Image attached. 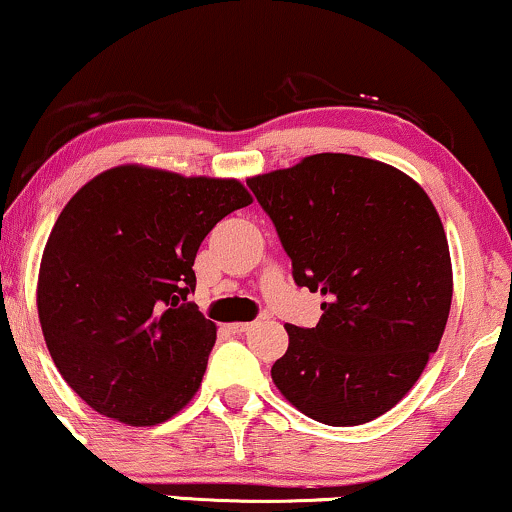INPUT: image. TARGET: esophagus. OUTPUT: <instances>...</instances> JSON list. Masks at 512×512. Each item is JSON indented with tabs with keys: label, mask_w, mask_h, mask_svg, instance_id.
Returning <instances> with one entry per match:
<instances>
[{
	"label": "esophagus",
	"mask_w": 512,
	"mask_h": 512,
	"mask_svg": "<svg viewBox=\"0 0 512 512\" xmlns=\"http://www.w3.org/2000/svg\"><path fill=\"white\" fill-rule=\"evenodd\" d=\"M251 326L254 324H249V321H235V324H228V331L230 333H247Z\"/></svg>",
	"instance_id": "obj_1"
}]
</instances>
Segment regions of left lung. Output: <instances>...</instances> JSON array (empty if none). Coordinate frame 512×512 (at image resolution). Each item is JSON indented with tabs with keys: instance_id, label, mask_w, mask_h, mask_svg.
<instances>
[{
	"instance_id": "8db88e82",
	"label": "left lung",
	"mask_w": 512,
	"mask_h": 512,
	"mask_svg": "<svg viewBox=\"0 0 512 512\" xmlns=\"http://www.w3.org/2000/svg\"><path fill=\"white\" fill-rule=\"evenodd\" d=\"M319 324H286L272 382L303 415L356 426L394 408L443 338L452 261L440 216L408 174L373 158L317 153L249 177Z\"/></svg>"
}]
</instances>
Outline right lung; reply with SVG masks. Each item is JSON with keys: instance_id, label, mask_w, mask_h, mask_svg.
Instances as JSON below:
<instances>
[{"instance_id": "add662e5", "label": "right lung", "mask_w": 512, "mask_h": 512, "mask_svg": "<svg viewBox=\"0 0 512 512\" xmlns=\"http://www.w3.org/2000/svg\"><path fill=\"white\" fill-rule=\"evenodd\" d=\"M251 205L237 179L144 165L97 174L62 209L41 256V331L65 382L128 426L177 415L200 389L216 326L188 303L209 230Z\"/></svg>"}]
</instances>
